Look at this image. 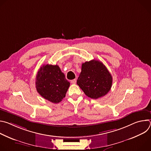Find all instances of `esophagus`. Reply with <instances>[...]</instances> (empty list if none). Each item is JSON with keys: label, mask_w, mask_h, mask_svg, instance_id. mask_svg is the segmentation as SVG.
<instances>
[{"label": "esophagus", "mask_w": 151, "mask_h": 151, "mask_svg": "<svg viewBox=\"0 0 151 151\" xmlns=\"http://www.w3.org/2000/svg\"><path fill=\"white\" fill-rule=\"evenodd\" d=\"M70 82H71L72 83L75 84V83H76V79H73V80H71Z\"/></svg>", "instance_id": "1"}]
</instances>
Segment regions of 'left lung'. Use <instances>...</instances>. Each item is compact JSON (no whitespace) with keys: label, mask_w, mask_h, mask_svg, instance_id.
I'll return each instance as SVG.
<instances>
[{"label":"left lung","mask_w":151,"mask_h":151,"mask_svg":"<svg viewBox=\"0 0 151 151\" xmlns=\"http://www.w3.org/2000/svg\"><path fill=\"white\" fill-rule=\"evenodd\" d=\"M77 84L85 94L97 99L107 94L112 84V77L106 67L99 60H92L82 64Z\"/></svg>","instance_id":"8db88e82"}]
</instances>
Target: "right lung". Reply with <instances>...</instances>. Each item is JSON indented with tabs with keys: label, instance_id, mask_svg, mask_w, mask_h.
Returning <instances> with one entry per match:
<instances>
[{
	"label": "right lung",
	"instance_id": "obj_1",
	"mask_svg": "<svg viewBox=\"0 0 151 151\" xmlns=\"http://www.w3.org/2000/svg\"><path fill=\"white\" fill-rule=\"evenodd\" d=\"M35 84L38 93L53 103H58L65 97L70 86V82L57 64H46L40 67Z\"/></svg>",
	"mask_w": 151,
	"mask_h": 151
}]
</instances>
